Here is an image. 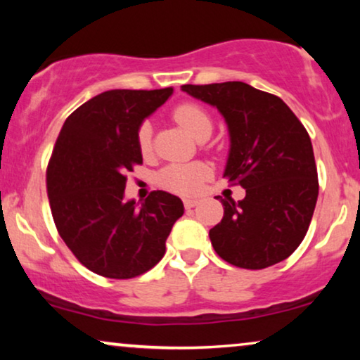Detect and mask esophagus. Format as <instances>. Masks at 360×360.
Wrapping results in <instances>:
<instances>
[{"label": "esophagus", "mask_w": 360, "mask_h": 360, "mask_svg": "<svg viewBox=\"0 0 360 360\" xmlns=\"http://www.w3.org/2000/svg\"><path fill=\"white\" fill-rule=\"evenodd\" d=\"M200 203V200L198 198H185L184 200V205H185V208L186 210H190V208H195L196 205Z\"/></svg>", "instance_id": "esophagus-1"}]
</instances>
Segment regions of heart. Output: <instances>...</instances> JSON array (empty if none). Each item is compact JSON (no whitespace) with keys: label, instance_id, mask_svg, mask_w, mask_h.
Here are the masks:
<instances>
[{"label":"heart","instance_id":"obj_1","mask_svg":"<svg viewBox=\"0 0 360 360\" xmlns=\"http://www.w3.org/2000/svg\"><path fill=\"white\" fill-rule=\"evenodd\" d=\"M174 120L188 132L191 137L198 139L205 132L211 134V120L203 108L195 103H184L174 110ZM137 146L141 154H150L152 150V126L149 121L142 122L137 131ZM210 176V169L205 164H175L165 167L159 174V184L164 188L180 195H191L200 190L203 181Z\"/></svg>","mask_w":360,"mask_h":360}]
</instances>
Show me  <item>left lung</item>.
<instances>
[{
  "label": "left lung",
  "mask_w": 360,
  "mask_h": 360,
  "mask_svg": "<svg viewBox=\"0 0 360 360\" xmlns=\"http://www.w3.org/2000/svg\"><path fill=\"white\" fill-rule=\"evenodd\" d=\"M214 106L229 132L223 176L243 186L240 201L221 200L224 216L210 229L216 254L236 267L259 270L282 262L302 244L318 200L311 139L278 96L244 82L184 85Z\"/></svg>",
  "instance_id": "8db88e82"
}]
</instances>
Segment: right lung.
<instances>
[{
	"label": "right lung",
	"mask_w": 360,
	"mask_h": 360,
	"mask_svg": "<svg viewBox=\"0 0 360 360\" xmlns=\"http://www.w3.org/2000/svg\"><path fill=\"white\" fill-rule=\"evenodd\" d=\"M172 93H100L67 117L57 137L47 167L53 221L73 255L103 277L132 278L154 267L185 211L179 196L162 190L141 205L124 200L126 172L142 164L137 131Z\"/></svg>",
	"instance_id": "1"
}]
</instances>
